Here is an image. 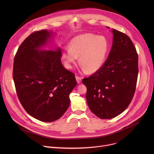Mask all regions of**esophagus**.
Segmentation results:
<instances>
[{
    "mask_svg": "<svg viewBox=\"0 0 154 154\" xmlns=\"http://www.w3.org/2000/svg\"><path fill=\"white\" fill-rule=\"evenodd\" d=\"M75 79H76V80H77V82L78 83H80L81 82H82V77H79V76H75Z\"/></svg>",
    "mask_w": 154,
    "mask_h": 154,
    "instance_id": "esophagus-1",
    "label": "esophagus"
}]
</instances>
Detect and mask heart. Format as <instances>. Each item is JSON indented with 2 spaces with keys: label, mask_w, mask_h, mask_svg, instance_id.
<instances>
[{
  "label": "heart",
  "mask_w": 154,
  "mask_h": 154,
  "mask_svg": "<svg viewBox=\"0 0 154 154\" xmlns=\"http://www.w3.org/2000/svg\"><path fill=\"white\" fill-rule=\"evenodd\" d=\"M109 49L108 39L103 36L85 33L72 38L69 48L62 52V58L68 68H71L79 57V64L88 73L98 71L103 64Z\"/></svg>",
  "instance_id": "obj_1"
}]
</instances>
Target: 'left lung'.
I'll use <instances>...</instances> for the list:
<instances>
[{
    "instance_id": "left-lung-1",
    "label": "left lung",
    "mask_w": 154,
    "mask_h": 154,
    "mask_svg": "<svg viewBox=\"0 0 154 154\" xmlns=\"http://www.w3.org/2000/svg\"><path fill=\"white\" fill-rule=\"evenodd\" d=\"M112 49L102 66L84 78L86 101L91 111L101 119L113 118L132 100L138 74V56L130 38L113 29Z\"/></svg>"
}]
</instances>
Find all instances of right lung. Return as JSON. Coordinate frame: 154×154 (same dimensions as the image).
I'll use <instances>...</instances> for the list:
<instances>
[{
	"instance_id": "obj_1",
	"label": "right lung",
	"mask_w": 154,
	"mask_h": 154,
	"mask_svg": "<svg viewBox=\"0 0 154 154\" xmlns=\"http://www.w3.org/2000/svg\"><path fill=\"white\" fill-rule=\"evenodd\" d=\"M51 32L31 33L21 43L14 58L13 77L18 99L25 110L42 122L61 118L77 85L75 74L61 64V49L39 51Z\"/></svg>"
}]
</instances>
